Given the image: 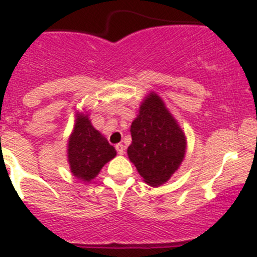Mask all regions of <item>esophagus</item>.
<instances>
[{
    "instance_id": "34e87169",
    "label": "esophagus",
    "mask_w": 257,
    "mask_h": 257,
    "mask_svg": "<svg viewBox=\"0 0 257 257\" xmlns=\"http://www.w3.org/2000/svg\"><path fill=\"white\" fill-rule=\"evenodd\" d=\"M115 149H116V152H118V154L123 155L124 154V149H125V148H124L123 144L119 143V144L115 145Z\"/></svg>"
}]
</instances>
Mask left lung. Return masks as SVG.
<instances>
[{"mask_svg": "<svg viewBox=\"0 0 257 257\" xmlns=\"http://www.w3.org/2000/svg\"><path fill=\"white\" fill-rule=\"evenodd\" d=\"M128 158L150 186L167 183L179 169L186 153V137L155 92L144 97L131 125Z\"/></svg>", "mask_w": 257, "mask_h": 257, "instance_id": "obj_1", "label": "left lung"}]
</instances>
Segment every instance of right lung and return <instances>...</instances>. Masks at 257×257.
Here are the masks:
<instances>
[{"instance_id":"1","label":"right lung","mask_w":257,"mask_h":257,"mask_svg":"<svg viewBox=\"0 0 257 257\" xmlns=\"http://www.w3.org/2000/svg\"><path fill=\"white\" fill-rule=\"evenodd\" d=\"M115 155L116 150L92 125L88 114L77 112L73 131L67 144V158L72 174L84 183H89Z\"/></svg>"}]
</instances>
